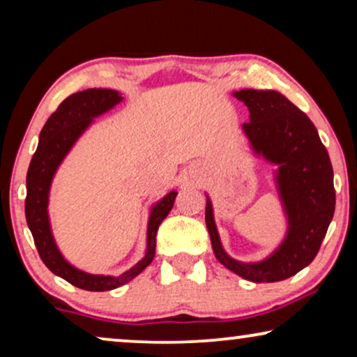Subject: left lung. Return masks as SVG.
<instances>
[{"instance_id": "obj_1", "label": "left lung", "mask_w": 357, "mask_h": 357, "mask_svg": "<svg viewBox=\"0 0 357 357\" xmlns=\"http://www.w3.org/2000/svg\"><path fill=\"white\" fill-rule=\"evenodd\" d=\"M232 96L250 112L242 128L253 153L278 165L275 183L287 232L265 260L243 263L222 248L209 197L204 221L214 255L227 270L253 282L282 281L310 265L320 250L335 213L333 167L314 123L281 92L242 89Z\"/></svg>"}]
</instances>
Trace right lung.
<instances>
[{"instance_id":"right-lung-1","label":"right lung","mask_w":357,"mask_h":357,"mask_svg":"<svg viewBox=\"0 0 357 357\" xmlns=\"http://www.w3.org/2000/svg\"><path fill=\"white\" fill-rule=\"evenodd\" d=\"M121 100L123 97L119 94V91L114 89H86L66 97L43 125L37 151L27 170L26 219L38 255L53 275L86 291L116 289L130 282L146 266L151 265L155 253V234L160 222L167 218L177 197V192L172 190L151 208L148 245H146L144 257L120 276L91 275V273L77 270L71 263H68L58 250L52 234L50 219H48V197H50L52 180L63 159L79 139V136L89 128L96 116L114 109Z\"/></svg>"}]
</instances>
